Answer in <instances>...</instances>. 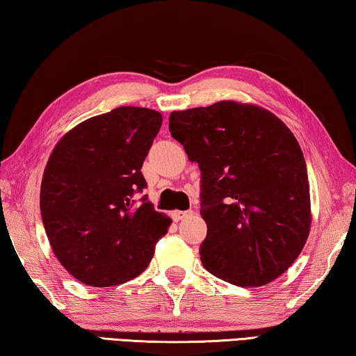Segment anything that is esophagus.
Segmentation results:
<instances>
[{
    "label": "esophagus",
    "mask_w": 356,
    "mask_h": 356,
    "mask_svg": "<svg viewBox=\"0 0 356 356\" xmlns=\"http://www.w3.org/2000/svg\"><path fill=\"white\" fill-rule=\"evenodd\" d=\"M192 214H194V211L189 209V211H173L172 213V219L175 222L178 220H183V219H188V217H191Z\"/></svg>",
    "instance_id": "esophagus-1"
}]
</instances>
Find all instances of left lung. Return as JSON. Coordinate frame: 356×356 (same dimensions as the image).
<instances>
[{
	"label": "left lung",
	"instance_id": "left-lung-1",
	"mask_svg": "<svg viewBox=\"0 0 356 356\" xmlns=\"http://www.w3.org/2000/svg\"><path fill=\"white\" fill-rule=\"evenodd\" d=\"M168 128L202 170L204 269L236 286L273 282L300 254L311 228L296 136L270 111L233 99L173 111Z\"/></svg>",
	"mask_w": 356,
	"mask_h": 356
}]
</instances>
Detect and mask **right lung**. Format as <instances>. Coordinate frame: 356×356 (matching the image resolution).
Listing matches in <instances>:
<instances>
[{
    "label": "right lung",
    "mask_w": 356,
    "mask_h": 356,
    "mask_svg": "<svg viewBox=\"0 0 356 356\" xmlns=\"http://www.w3.org/2000/svg\"><path fill=\"white\" fill-rule=\"evenodd\" d=\"M158 111L122 106L81 122L56 143L43 172L40 213L64 269L95 288L117 286L147 269L170 217L134 192L159 133Z\"/></svg>",
    "instance_id": "obj_1"
}]
</instances>
